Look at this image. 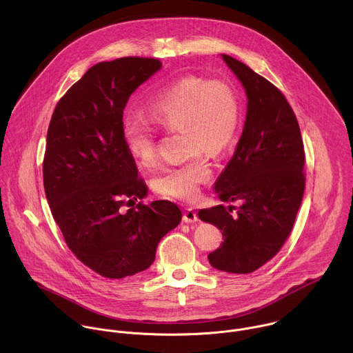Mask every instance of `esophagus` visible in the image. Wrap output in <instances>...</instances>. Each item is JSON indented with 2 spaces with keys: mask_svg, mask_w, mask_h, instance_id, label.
Returning a JSON list of instances; mask_svg holds the SVG:
<instances>
[{
  "mask_svg": "<svg viewBox=\"0 0 353 353\" xmlns=\"http://www.w3.org/2000/svg\"><path fill=\"white\" fill-rule=\"evenodd\" d=\"M183 221H184L185 223H194V222H198V216H196V214H195L194 210L188 208V210H185V212L183 214Z\"/></svg>",
  "mask_w": 353,
  "mask_h": 353,
  "instance_id": "34e87169",
  "label": "esophagus"
}]
</instances>
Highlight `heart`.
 Returning a JSON list of instances; mask_svg holds the SVG:
<instances>
[{
	"label": "heart",
	"mask_w": 353,
	"mask_h": 353,
	"mask_svg": "<svg viewBox=\"0 0 353 353\" xmlns=\"http://www.w3.org/2000/svg\"><path fill=\"white\" fill-rule=\"evenodd\" d=\"M148 117L157 128L181 132L184 152L190 158L161 172L154 181L163 196L194 201L199 185L212 177L205 154L218 157L234 142L241 124V102L237 89L225 79L188 75L163 88L146 103ZM128 154L142 166L154 165L158 157L157 130L135 117L121 124Z\"/></svg>",
	"instance_id": "b5f03b06"
}]
</instances>
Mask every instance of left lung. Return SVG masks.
<instances>
[{
    "mask_svg": "<svg viewBox=\"0 0 353 353\" xmlns=\"http://www.w3.org/2000/svg\"><path fill=\"white\" fill-rule=\"evenodd\" d=\"M222 57L243 83L248 102L243 134L215 192L225 203L239 199L243 205L201 210L198 216L222 232L223 241L210 253V264L225 272L250 274L278 254L293 229L306 185V155L283 93L244 63Z\"/></svg>",
    "mask_w": 353,
    "mask_h": 353,
    "instance_id": "left-lung-1",
    "label": "left lung"
}]
</instances>
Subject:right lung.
<instances>
[{"label": "right lung", "mask_w": 353, "mask_h": 353, "mask_svg": "<svg viewBox=\"0 0 353 353\" xmlns=\"http://www.w3.org/2000/svg\"><path fill=\"white\" fill-rule=\"evenodd\" d=\"M161 67L149 57L90 67L59 100L47 130L43 184L50 210L75 257L105 278L146 270L161 239L181 221L177 205L165 199L123 210L146 194L123 142V110Z\"/></svg>", "instance_id": "right-lung-1"}]
</instances>
